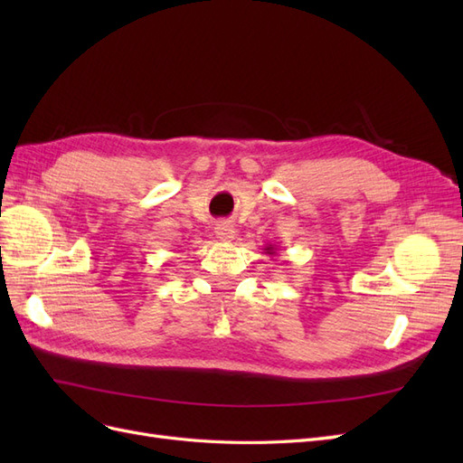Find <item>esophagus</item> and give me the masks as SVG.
<instances>
[{
    "label": "esophagus",
    "mask_w": 463,
    "mask_h": 463,
    "mask_svg": "<svg viewBox=\"0 0 463 463\" xmlns=\"http://www.w3.org/2000/svg\"><path fill=\"white\" fill-rule=\"evenodd\" d=\"M214 232H216V235H218V240H220V241H226V243H230V241H233V240H235V226H233L232 222H226V220L218 222V223H216V228H214Z\"/></svg>",
    "instance_id": "esophagus-1"
}]
</instances>
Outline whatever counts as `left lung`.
I'll list each match as a JSON object with an SVG mask.
<instances>
[{"label": "left lung", "instance_id": "left-lung-1", "mask_svg": "<svg viewBox=\"0 0 463 463\" xmlns=\"http://www.w3.org/2000/svg\"><path fill=\"white\" fill-rule=\"evenodd\" d=\"M264 255L276 257V255H278V253H276V245H264Z\"/></svg>", "mask_w": 463, "mask_h": 463}]
</instances>
